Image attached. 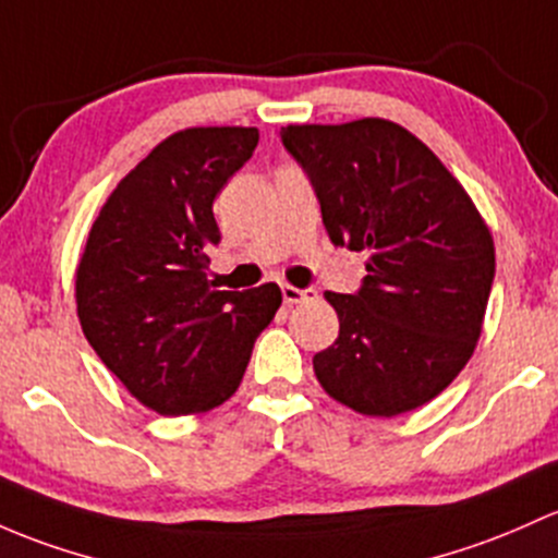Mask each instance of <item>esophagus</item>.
I'll return each instance as SVG.
<instances>
[{"label":"esophagus","mask_w":558,"mask_h":558,"mask_svg":"<svg viewBox=\"0 0 558 558\" xmlns=\"http://www.w3.org/2000/svg\"><path fill=\"white\" fill-rule=\"evenodd\" d=\"M280 294H283L286 304H302V302H315V299H318V291L315 289H294V286L289 283L280 286Z\"/></svg>","instance_id":"obj_1"}]
</instances>
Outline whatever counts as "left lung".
<instances>
[{
  "label": "left lung",
  "instance_id": "obj_1",
  "mask_svg": "<svg viewBox=\"0 0 558 558\" xmlns=\"http://www.w3.org/2000/svg\"><path fill=\"white\" fill-rule=\"evenodd\" d=\"M333 245L368 251L355 294L326 291L339 337L313 357L331 398L368 417L433 401L481 337L495 243L460 181L407 128L379 117L280 131Z\"/></svg>",
  "mask_w": 558,
  "mask_h": 558
}]
</instances>
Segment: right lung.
I'll list each match as a JSON object with an SVG mask.
<instances>
[{"mask_svg":"<svg viewBox=\"0 0 558 558\" xmlns=\"http://www.w3.org/2000/svg\"><path fill=\"white\" fill-rule=\"evenodd\" d=\"M259 144L256 128H186L117 184L77 267V315L107 368L151 412H208L238 390L280 289L216 291L214 201Z\"/></svg>","mask_w":558,"mask_h":558,"instance_id":"obj_1","label":"right lung"}]
</instances>
